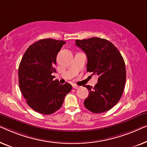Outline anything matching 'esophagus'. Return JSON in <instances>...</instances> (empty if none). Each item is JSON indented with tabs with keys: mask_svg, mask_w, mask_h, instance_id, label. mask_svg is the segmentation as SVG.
Wrapping results in <instances>:
<instances>
[{
	"mask_svg": "<svg viewBox=\"0 0 147 147\" xmlns=\"http://www.w3.org/2000/svg\"><path fill=\"white\" fill-rule=\"evenodd\" d=\"M73 87L74 88H75V89H78V88H80V86H78V85H76V84H73Z\"/></svg>",
	"mask_w": 147,
	"mask_h": 147,
	"instance_id": "obj_1",
	"label": "esophagus"
}]
</instances>
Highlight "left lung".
<instances>
[{
	"instance_id": "8db88e82",
	"label": "left lung",
	"mask_w": 147,
	"mask_h": 147,
	"mask_svg": "<svg viewBox=\"0 0 147 147\" xmlns=\"http://www.w3.org/2000/svg\"><path fill=\"white\" fill-rule=\"evenodd\" d=\"M75 41L87 57V72L98 76L94 87L84 86L89 93L84 101V107L93 113L106 112L117 104L124 91L126 68L123 58L106 39L92 37Z\"/></svg>"
}]
</instances>
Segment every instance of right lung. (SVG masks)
I'll return each instance as SVG.
<instances>
[{
  "label": "right lung",
  "mask_w": 147,
  "mask_h": 147,
  "mask_svg": "<svg viewBox=\"0 0 147 147\" xmlns=\"http://www.w3.org/2000/svg\"><path fill=\"white\" fill-rule=\"evenodd\" d=\"M63 40L45 38L29 46L18 67L19 88L26 102L33 110L43 115L53 114L62 107L69 83L61 84L53 80L58 53L65 44Z\"/></svg>",
  "instance_id": "add662e5"
}]
</instances>
